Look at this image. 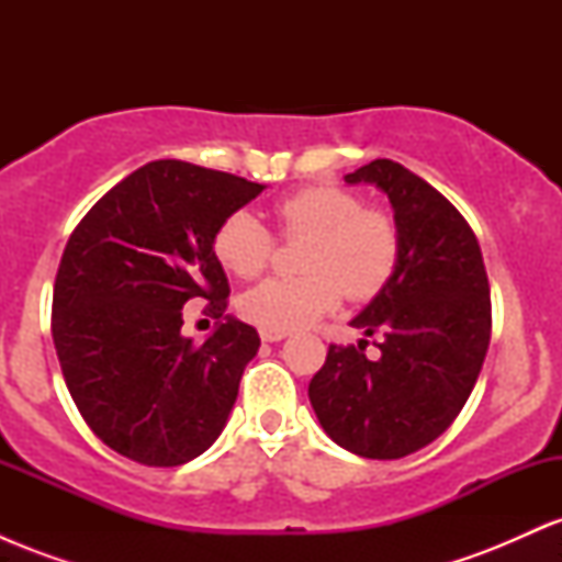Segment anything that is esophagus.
<instances>
[{
	"mask_svg": "<svg viewBox=\"0 0 562 562\" xmlns=\"http://www.w3.org/2000/svg\"><path fill=\"white\" fill-rule=\"evenodd\" d=\"M288 333H274V330H261V340L263 344H277V340L285 338Z\"/></svg>",
	"mask_w": 562,
	"mask_h": 562,
	"instance_id": "34e87169",
	"label": "esophagus"
}]
</instances>
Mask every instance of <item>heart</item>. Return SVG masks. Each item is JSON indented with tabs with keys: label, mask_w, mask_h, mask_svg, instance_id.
<instances>
[{
	"label": "heart",
	"mask_w": 562,
	"mask_h": 562,
	"mask_svg": "<svg viewBox=\"0 0 562 562\" xmlns=\"http://www.w3.org/2000/svg\"><path fill=\"white\" fill-rule=\"evenodd\" d=\"M285 235H312L306 277H269L240 299V314L261 330L290 333L312 325L344 301L378 295L398 263V229L383 211L362 209V200L335 184H312L274 205ZM272 232L250 211H232L218 224L214 254L237 277H256L272 259Z\"/></svg>",
	"instance_id": "obj_1"
}]
</instances>
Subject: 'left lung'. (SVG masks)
Segmentation results:
<instances>
[{"label":"left lung","mask_w":562,"mask_h":562,"mask_svg":"<svg viewBox=\"0 0 562 562\" xmlns=\"http://www.w3.org/2000/svg\"><path fill=\"white\" fill-rule=\"evenodd\" d=\"M344 179L385 192L402 250L389 285L351 319L380 335V357H364L367 340L330 346L308 402L338 447L398 460L436 441L479 380L492 338L488 277L473 229L417 173L378 158Z\"/></svg>","instance_id":"1"}]
</instances>
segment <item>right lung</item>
I'll list each match as a JSON object with an SVG mask.
<instances>
[{
    "instance_id": "obj_1",
    "label": "right lung",
    "mask_w": 562,
    "mask_h": 562,
    "mask_svg": "<svg viewBox=\"0 0 562 562\" xmlns=\"http://www.w3.org/2000/svg\"><path fill=\"white\" fill-rule=\"evenodd\" d=\"M267 184L153 160L81 218L63 250L53 340L81 417L102 443L153 468L195 460L222 436L259 333L224 314L218 224ZM224 316L203 347L181 335L187 300Z\"/></svg>"
}]
</instances>
